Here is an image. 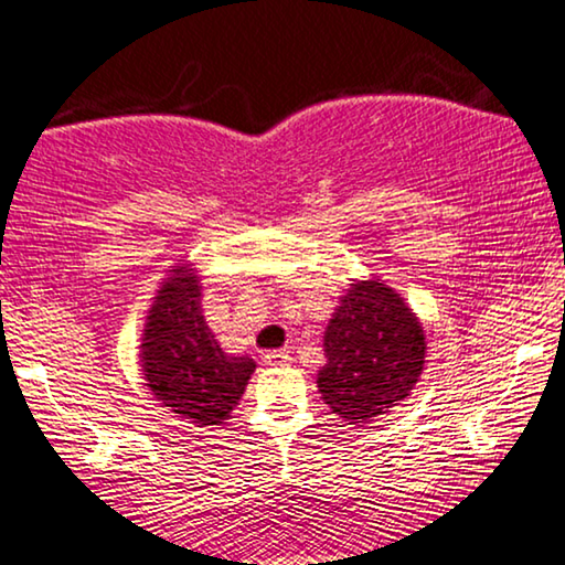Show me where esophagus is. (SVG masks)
Segmentation results:
<instances>
[{
  "mask_svg": "<svg viewBox=\"0 0 565 565\" xmlns=\"http://www.w3.org/2000/svg\"><path fill=\"white\" fill-rule=\"evenodd\" d=\"M264 363L266 365H286V363H291V355H289V351H268V353H264Z\"/></svg>",
  "mask_w": 565,
  "mask_h": 565,
  "instance_id": "34e87169",
  "label": "esophagus"
}]
</instances>
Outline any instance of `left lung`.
<instances>
[{
	"label": "left lung",
	"instance_id": "1",
	"mask_svg": "<svg viewBox=\"0 0 565 565\" xmlns=\"http://www.w3.org/2000/svg\"><path fill=\"white\" fill-rule=\"evenodd\" d=\"M425 351V330L407 301L381 279L355 281L324 328L328 363L317 388L335 415L363 427L407 399Z\"/></svg>",
	"mask_w": 565,
	"mask_h": 565
}]
</instances>
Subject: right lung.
<instances>
[{"label":"right lung","mask_w":565,"mask_h":565,"mask_svg":"<svg viewBox=\"0 0 565 565\" xmlns=\"http://www.w3.org/2000/svg\"><path fill=\"white\" fill-rule=\"evenodd\" d=\"M146 386L163 407L194 427L222 425L241 402L256 361L227 355L202 315L200 276L171 268L148 309L140 343Z\"/></svg>","instance_id":"right-lung-1"}]
</instances>
